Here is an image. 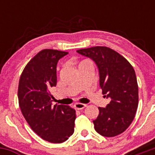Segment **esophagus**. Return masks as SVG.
<instances>
[{
    "mask_svg": "<svg viewBox=\"0 0 155 155\" xmlns=\"http://www.w3.org/2000/svg\"><path fill=\"white\" fill-rule=\"evenodd\" d=\"M86 106H87V104H81V103H76V104H74V107L76 108L77 110H82V109H84Z\"/></svg>",
    "mask_w": 155,
    "mask_h": 155,
    "instance_id": "1",
    "label": "esophagus"
}]
</instances>
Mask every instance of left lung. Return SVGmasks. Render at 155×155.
<instances>
[{
  "label": "left lung",
  "mask_w": 155,
  "mask_h": 155,
  "mask_svg": "<svg viewBox=\"0 0 155 155\" xmlns=\"http://www.w3.org/2000/svg\"><path fill=\"white\" fill-rule=\"evenodd\" d=\"M77 52L94 61L99 70L102 94L110 99L106 107H99V115L93 120L94 130L104 137L123 133L132 123L139 103V89L133 66L118 52L105 46L81 49Z\"/></svg>",
  "instance_id": "1"
}]
</instances>
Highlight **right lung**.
Masks as SVG:
<instances>
[{"instance_id": "obj_1", "label": "right lung", "mask_w": 155, "mask_h": 155, "mask_svg": "<svg viewBox=\"0 0 155 155\" xmlns=\"http://www.w3.org/2000/svg\"><path fill=\"white\" fill-rule=\"evenodd\" d=\"M68 52L45 49L35 54L23 70L18 86L21 110L36 134L51 143H63L74 133L75 110L53 105L51 89L56 85V65Z\"/></svg>"}]
</instances>
